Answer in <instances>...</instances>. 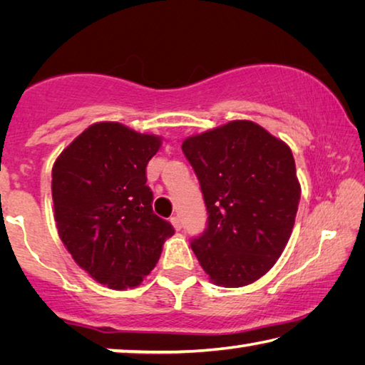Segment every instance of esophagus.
Here are the masks:
<instances>
[{
    "mask_svg": "<svg viewBox=\"0 0 365 365\" xmlns=\"http://www.w3.org/2000/svg\"><path fill=\"white\" fill-rule=\"evenodd\" d=\"M170 224H172V227L175 228V230H180V228H182V220H180V217H178V215L170 217Z\"/></svg>",
    "mask_w": 365,
    "mask_h": 365,
    "instance_id": "obj_1",
    "label": "esophagus"
}]
</instances>
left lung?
Returning a JSON list of instances; mask_svg holds the SVG:
<instances>
[{
  "instance_id": "obj_1",
  "label": "left lung",
  "mask_w": 365,
  "mask_h": 365,
  "mask_svg": "<svg viewBox=\"0 0 365 365\" xmlns=\"http://www.w3.org/2000/svg\"><path fill=\"white\" fill-rule=\"evenodd\" d=\"M207 209L191 250L209 280L238 288L274 267L292 237L301 185L289 146L251 120L185 138Z\"/></svg>"
}]
</instances>
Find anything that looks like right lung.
<instances>
[{
    "instance_id": "obj_1",
    "label": "right lung",
    "mask_w": 365,
    "mask_h": 365,
    "mask_svg": "<svg viewBox=\"0 0 365 365\" xmlns=\"http://www.w3.org/2000/svg\"><path fill=\"white\" fill-rule=\"evenodd\" d=\"M163 138L119 122H96L54 160L58 233L73 261L113 289L138 287L174 227L153 212L146 165Z\"/></svg>"
}]
</instances>
